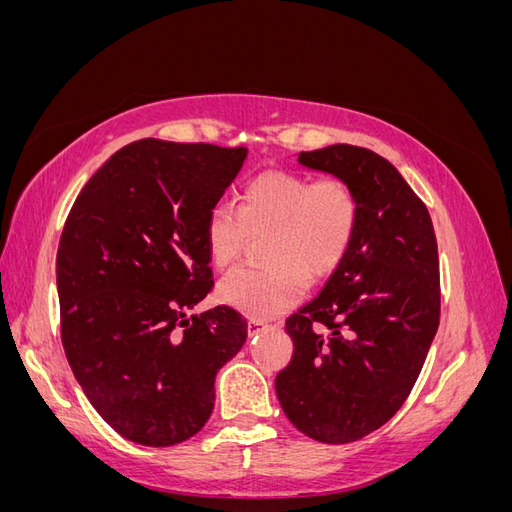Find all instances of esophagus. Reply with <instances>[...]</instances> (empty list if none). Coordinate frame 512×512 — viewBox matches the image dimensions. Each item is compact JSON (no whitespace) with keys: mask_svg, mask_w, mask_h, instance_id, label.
Returning a JSON list of instances; mask_svg holds the SVG:
<instances>
[{"mask_svg":"<svg viewBox=\"0 0 512 512\" xmlns=\"http://www.w3.org/2000/svg\"><path fill=\"white\" fill-rule=\"evenodd\" d=\"M267 327H269V324L265 320H258V318L247 320V333H250V335H254V333H258L262 329H267Z\"/></svg>","mask_w":512,"mask_h":512,"instance_id":"1","label":"esophagus"}]
</instances>
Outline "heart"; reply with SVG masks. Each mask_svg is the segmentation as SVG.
Returning a JSON list of instances; mask_svg holds the SVG:
<instances>
[{"label": "heart", "mask_w": 512, "mask_h": 512, "mask_svg": "<svg viewBox=\"0 0 512 512\" xmlns=\"http://www.w3.org/2000/svg\"><path fill=\"white\" fill-rule=\"evenodd\" d=\"M359 226V198L344 179L312 181L288 170H265L245 185L239 207L209 211L205 243L215 267L239 260L250 237L269 235V267H239L222 277L218 297L254 318H271L299 303L307 282L329 277L350 252Z\"/></svg>", "instance_id": "obj_1"}]
</instances>
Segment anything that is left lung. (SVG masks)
I'll use <instances>...</instances> for the list:
<instances>
[{"label":"left lung","mask_w":512,"mask_h":512,"mask_svg":"<svg viewBox=\"0 0 512 512\" xmlns=\"http://www.w3.org/2000/svg\"><path fill=\"white\" fill-rule=\"evenodd\" d=\"M297 160L350 185L359 226L318 297L286 320L294 352L275 391L305 436L348 444L389 421L421 374L440 324L438 243L423 200L378 153L331 145Z\"/></svg>","instance_id":"obj_1"}]
</instances>
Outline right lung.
Masks as SVG:
<instances>
[{
    "instance_id": "obj_1",
    "label": "right lung",
    "mask_w": 512,
    "mask_h": 512,
    "mask_svg": "<svg viewBox=\"0 0 512 512\" xmlns=\"http://www.w3.org/2000/svg\"><path fill=\"white\" fill-rule=\"evenodd\" d=\"M247 149L141 138L76 196L57 250L61 342L83 393L126 440L173 446L203 429L215 374L247 337L213 288L209 211Z\"/></svg>"
}]
</instances>
